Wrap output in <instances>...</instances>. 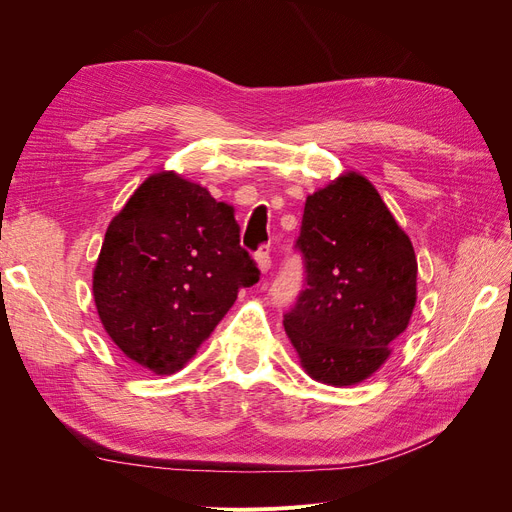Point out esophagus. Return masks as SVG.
<instances>
[{"instance_id": "esophagus-1", "label": "esophagus", "mask_w": 512, "mask_h": 512, "mask_svg": "<svg viewBox=\"0 0 512 512\" xmlns=\"http://www.w3.org/2000/svg\"><path fill=\"white\" fill-rule=\"evenodd\" d=\"M254 258H256V265L262 273H267L271 269V254L267 247H260V250L254 254Z\"/></svg>"}]
</instances>
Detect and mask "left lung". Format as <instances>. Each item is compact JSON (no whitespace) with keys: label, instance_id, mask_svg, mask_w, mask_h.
I'll list each match as a JSON object with an SVG mask.
<instances>
[{"label":"left lung","instance_id":"8db88e82","mask_svg":"<svg viewBox=\"0 0 512 512\" xmlns=\"http://www.w3.org/2000/svg\"><path fill=\"white\" fill-rule=\"evenodd\" d=\"M297 247L305 290L284 329L309 378L367 380L391 356L416 305V256L378 190L344 173L305 200Z\"/></svg>","mask_w":512,"mask_h":512}]
</instances>
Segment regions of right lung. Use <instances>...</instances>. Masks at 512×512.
I'll use <instances>...</instances> for the list:
<instances>
[{
	"label": "right lung",
	"mask_w": 512,
	"mask_h": 512,
	"mask_svg": "<svg viewBox=\"0 0 512 512\" xmlns=\"http://www.w3.org/2000/svg\"><path fill=\"white\" fill-rule=\"evenodd\" d=\"M260 271L235 209L173 170L147 177L106 228L94 301L117 348L158 376L188 363Z\"/></svg>",
	"instance_id": "right-lung-1"
}]
</instances>
